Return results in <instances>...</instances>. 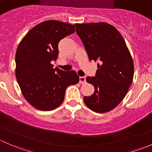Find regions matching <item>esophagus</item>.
<instances>
[{"label":"esophagus","mask_w":152,"mask_h":152,"mask_svg":"<svg viewBox=\"0 0 152 152\" xmlns=\"http://www.w3.org/2000/svg\"><path fill=\"white\" fill-rule=\"evenodd\" d=\"M86 83V77L83 76V77H80V83L83 84Z\"/></svg>","instance_id":"obj_1"}]
</instances>
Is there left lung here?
<instances>
[{
  "label": "left lung",
  "instance_id": "1",
  "mask_svg": "<svg viewBox=\"0 0 152 152\" xmlns=\"http://www.w3.org/2000/svg\"><path fill=\"white\" fill-rule=\"evenodd\" d=\"M75 27L89 60L99 61L95 76L86 77L95 91L91 96H84V102L94 112H108L122 101L132 84V56L123 37L111 25L85 23Z\"/></svg>",
  "mask_w": 152,
  "mask_h": 152
}]
</instances>
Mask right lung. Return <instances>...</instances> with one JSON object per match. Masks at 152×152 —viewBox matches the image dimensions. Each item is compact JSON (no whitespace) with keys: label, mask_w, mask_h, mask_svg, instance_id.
Wrapping results in <instances>:
<instances>
[{"label":"right lung","mask_w":152,"mask_h":152,"mask_svg":"<svg viewBox=\"0 0 152 152\" xmlns=\"http://www.w3.org/2000/svg\"><path fill=\"white\" fill-rule=\"evenodd\" d=\"M75 31L74 25L47 20L33 28L15 55L16 78L26 99L35 108L52 110L64 99L69 86L80 80L75 71L65 72L51 64L58 56V43Z\"/></svg>","instance_id":"right-lung-1"}]
</instances>
